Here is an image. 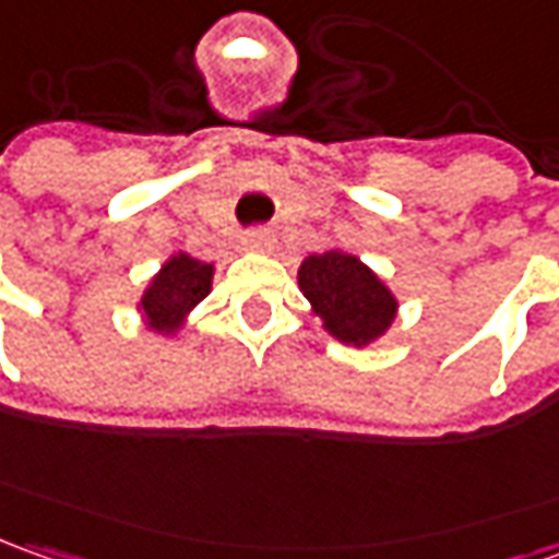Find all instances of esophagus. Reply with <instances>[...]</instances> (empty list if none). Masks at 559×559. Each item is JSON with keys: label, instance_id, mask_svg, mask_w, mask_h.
<instances>
[{"label": "esophagus", "instance_id": "obj_1", "mask_svg": "<svg viewBox=\"0 0 559 559\" xmlns=\"http://www.w3.org/2000/svg\"><path fill=\"white\" fill-rule=\"evenodd\" d=\"M243 247L253 250V253H269V250L275 247V235L265 231V228H253V231L243 235Z\"/></svg>", "mask_w": 559, "mask_h": 559}]
</instances>
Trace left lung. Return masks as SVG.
Listing matches in <instances>:
<instances>
[{"label": "left lung", "instance_id": "1", "mask_svg": "<svg viewBox=\"0 0 559 559\" xmlns=\"http://www.w3.org/2000/svg\"><path fill=\"white\" fill-rule=\"evenodd\" d=\"M297 281L312 312L324 321V331L346 346H368L393 324L399 302L353 253H312L299 265Z\"/></svg>", "mask_w": 559, "mask_h": 559}]
</instances>
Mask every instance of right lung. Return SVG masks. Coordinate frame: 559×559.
<instances>
[{
	"instance_id": "add662e5",
	"label": "right lung",
	"mask_w": 559,
	"mask_h": 559,
	"mask_svg": "<svg viewBox=\"0 0 559 559\" xmlns=\"http://www.w3.org/2000/svg\"><path fill=\"white\" fill-rule=\"evenodd\" d=\"M210 287H213L210 262L194 260L188 253L169 257L139 299L145 324L157 334H176L185 318L191 316V309L210 294Z\"/></svg>"
}]
</instances>
